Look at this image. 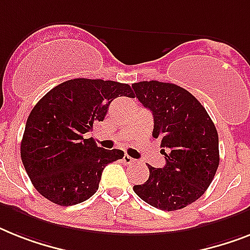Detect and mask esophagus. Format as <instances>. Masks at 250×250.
<instances>
[{
  "label": "esophagus",
  "mask_w": 250,
  "mask_h": 250,
  "mask_svg": "<svg viewBox=\"0 0 250 250\" xmlns=\"http://www.w3.org/2000/svg\"><path fill=\"white\" fill-rule=\"evenodd\" d=\"M123 162L125 165H134L135 164V160L130 157V156H127V154H125V156L123 157Z\"/></svg>",
  "instance_id": "esophagus-1"
}]
</instances>
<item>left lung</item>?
<instances>
[{
    "mask_svg": "<svg viewBox=\"0 0 250 250\" xmlns=\"http://www.w3.org/2000/svg\"><path fill=\"white\" fill-rule=\"evenodd\" d=\"M139 102L153 115V138L166 165H148L149 177L135 194L162 211H176L201 198L220 164L218 134L201 102L187 89L157 80L134 83Z\"/></svg>",
    "mask_w": 250,
    "mask_h": 250,
    "instance_id": "1",
    "label": "left lung"
}]
</instances>
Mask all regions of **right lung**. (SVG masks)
<instances>
[{"instance_id": "right-lung-1", "label": "right lung", "mask_w": 250, "mask_h": 250, "mask_svg": "<svg viewBox=\"0 0 250 250\" xmlns=\"http://www.w3.org/2000/svg\"><path fill=\"white\" fill-rule=\"evenodd\" d=\"M117 97L134 98L129 84L102 79H71L49 90L26 120L20 154L38 193L59 206L89 199L103 168L121 160L120 149H103L83 135L103 121Z\"/></svg>"}]
</instances>
